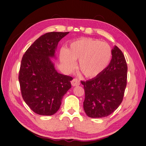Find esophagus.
<instances>
[{
  "label": "esophagus",
  "instance_id": "1",
  "mask_svg": "<svg viewBox=\"0 0 146 146\" xmlns=\"http://www.w3.org/2000/svg\"><path fill=\"white\" fill-rule=\"evenodd\" d=\"M71 84H72V85L73 86H78L79 85H80V81H79V80H78V78H74L73 80H72Z\"/></svg>",
  "mask_w": 146,
  "mask_h": 146
}]
</instances>
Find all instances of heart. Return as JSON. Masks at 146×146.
<instances>
[{"label": "heart", "instance_id": "1", "mask_svg": "<svg viewBox=\"0 0 146 146\" xmlns=\"http://www.w3.org/2000/svg\"><path fill=\"white\" fill-rule=\"evenodd\" d=\"M113 53L108 43L92 38H82L72 41L66 52L60 53V60L69 70L75 68L74 61L78 60V69L85 77L94 78L107 68Z\"/></svg>", "mask_w": 146, "mask_h": 146}]
</instances>
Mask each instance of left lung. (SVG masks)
Masks as SVG:
<instances>
[{
	"instance_id": "8db88e82",
	"label": "left lung",
	"mask_w": 146,
	"mask_h": 146,
	"mask_svg": "<svg viewBox=\"0 0 146 146\" xmlns=\"http://www.w3.org/2000/svg\"><path fill=\"white\" fill-rule=\"evenodd\" d=\"M109 66L99 76L81 81L85 98L83 108L92 118L109 116L122 103L127 86V64L122 52L117 46L112 49Z\"/></svg>"
}]
</instances>
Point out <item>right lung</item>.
<instances>
[{"instance_id":"right-lung-1","label":"right lung","mask_w":146,"mask_h":146,"mask_svg":"<svg viewBox=\"0 0 146 146\" xmlns=\"http://www.w3.org/2000/svg\"><path fill=\"white\" fill-rule=\"evenodd\" d=\"M69 32H48L38 38L21 60L19 81L25 102L39 115L50 116L59 110L72 77L57 72L50 58L58 42Z\"/></svg>"}]
</instances>
